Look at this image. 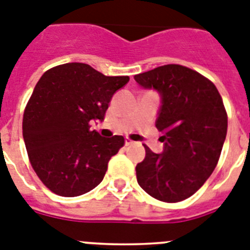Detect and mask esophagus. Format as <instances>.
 Returning a JSON list of instances; mask_svg holds the SVG:
<instances>
[{
	"label": "esophagus",
	"instance_id": "esophagus-1",
	"mask_svg": "<svg viewBox=\"0 0 250 250\" xmlns=\"http://www.w3.org/2000/svg\"><path fill=\"white\" fill-rule=\"evenodd\" d=\"M132 144H133V141H132L131 138H128V137L125 138V146H129V145H132Z\"/></svg>",
	"mask_w": 250,
	"mask_h": 250
}]
</instances>
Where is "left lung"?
Instances as JSON below:
<instances>
[{
  "instance_id": "8db88e82",
  "label": "left lung",
  "mask_w": 250,
  "mask_h": 250,
  "mask_svg": "<svg viewBox=\"0 0 250 250\" xmlns=\"http://www.w3.org/2000/svg\"><path fill=\"white\" fill-rule=\"evenodd\" d=\"M145 89H155L163 105L156 128L164 133V152L144 145L146 156L136 167L137 182L151 197L174 203L189 198L215 170L228 132V114L212 81L180 64H165L136 75Z\"/></svg>"
}]
</instances>
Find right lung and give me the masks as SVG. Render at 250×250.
Listing matches in <instances>:
<instances>
[{"label":"right lung","instance_id":"1","mask_svg":"<svg viewBox=\"0 0 250 250\" xmlns=\"http://www.w3.org/2000/svg\"><path fill=\"white\" fill-rule=\"evenodd\" d=\"M128 81L77 62L43 73L25 106L22 136L31 167L48 189L76 197L100 184L125 138L102 137L90 122L104 119L112 96Z\"/></svg>","mask_w":250,"mask_h":250}]
</instances>
